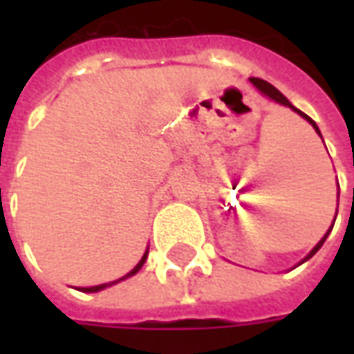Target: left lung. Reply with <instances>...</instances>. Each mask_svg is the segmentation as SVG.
Listing matches in <instances>:
<instances>
[{
    "instance_id": "obj_1",
    "label": "left lung",
    "mask_w": 354,
    "mask_h": 354,
    "mask_svg": "<svg viewBox=\"0 0 354 354\" xmlns=\"http://www.w3.org/2000/svg\"><path fill=\"white\" fill-rule=\"evenodd\" d=\"M252 85L256 88H258V91H260L261 94H266L267 98H271V100L273 102H277V104H282V106H286V108H290V109H294V111H296L297 115H301L305 119V121H309V124H313V129H315V131H317V134H319L320 138H322V134H320V131H319V127H317V123H315V121H313L311 117L309 115H305L304 111H299V109L297 108H294V106H292V104H290V100L288 98H286V96H284V94L281 93V91H277V88L273 87V85H271V83H267V81H263V80H260V77H252ZM335 216H337V212H335ZM334 222H335V218H334ZM332 227H334V223H332ZM332 227H330V230L326 231V235H324V237L320 239L319 243H317V246H315V248H313L311 252L307 254V256H305L304 260H301V263H304V261H307L309 260V258H313V256H315V254L319 252V248L322 245H324V241H326V237L328 235H330V231H332Z\"/></svg>"
}]
</instances>
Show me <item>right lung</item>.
<instances>
[{
	"mask_svg": "<svg viewBox=\"0 0 354 354\" xmlns=\"http://www.w3.org/2000/svg\"><path fill=\"white\" fill-rule=\"evenodd\" d=\"M146 258H147V250L144 252V256H142V260L136 263V267L132 269V271H129V273L124 274V277H121V279H117V281H111V282H106V284H98V286H88V288H80L81 292H100V290L108 288V286H113V284H117L119 281H124V279H129V277H132V274H136L142 269V266L146 263Z\"/></svg>",
	"mask_w": 354,
	"mask_h": 354,
	"instance_id": "right-lung-1",
	"label": "right lung"
}]
</instances>
